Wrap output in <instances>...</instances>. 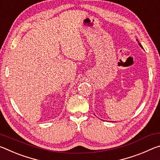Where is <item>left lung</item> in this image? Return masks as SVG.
Segmentation results:
<instances>
[{"instance_id":"left-lung-1","label":"left lung","mask_w":160,"mask_h":160,"mask_svg":"<svg viewBox=\"0 0 160 160\" xmlns=\"http://www.w3.org/2000/svg\"><path fill=\"white\" fill-rule=\"evenodd\" d=\"M138 44H139V45L140 46V47H141L142 48V45H141V44H140V43H138Z\"/></svg>"}]
</instances>
